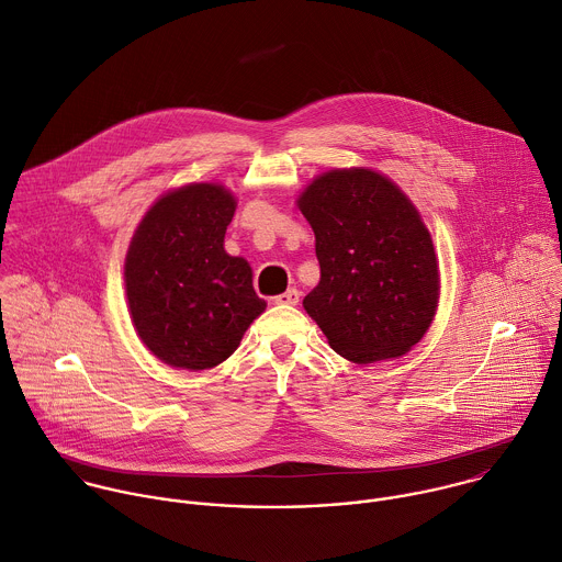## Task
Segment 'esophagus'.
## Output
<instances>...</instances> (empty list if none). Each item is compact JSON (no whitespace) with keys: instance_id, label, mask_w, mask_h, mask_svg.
I'll return each instance as SVG.
<instances>
[{"instance_id":"1","label":"esophagus","mask_w":562,"mask_h":562,"mask_svg":"<svg viewBox=\"0 0 562 562\" xmlns=\"http://www.w3.org/2000/svg\"><path fill=\"white\" fill-rule=\"evenodd\" d=\"M273 302H276V304H284V306H295V304L300 302V291H297V289H289V291L276 295Z\"/></svg>"}]
</instances>
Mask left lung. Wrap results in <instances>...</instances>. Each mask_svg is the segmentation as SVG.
Instances as JSON below:
<instances>
[{
	"label": "left lung",
	"instance_id": "left-lung-1",
	"mask_svg": "<svg viewBox=\"0 0 562 562\" xmlns=\"http://www.w3.org/2000/svg\"><path fill=\"white\" fill-rule=\"evenodd\" d=\"M297 203L322 271L304 308L330 348L355 363L412 350L436 315L440 278L409 199L383 175L352 168L317 177Z\"/></svg>",
	"mask_w": 562,
	"mask_h": 562
}]
</instances>
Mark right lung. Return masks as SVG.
<instances>
[{
  "instance_id": "obj_1",
  "label": "right lung",
  "mask_w": 562,
  "mask_h": 562,
  "mask_svg": "<svg viewBox=\"0 0 562 562\" xmlns=\"http://www.w3.org/2000/svg\"><path fill=\"white\" fill-rule=\"evenodd\" d=\"M234 210L225 188L192 183L161 196L131 240L124 265L131 317L146 348L172 368L223 363L267 306L247 260L223 249Z\"/></svg>"
}]
</instances>
